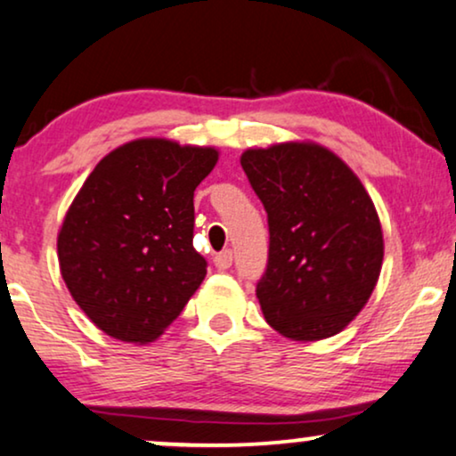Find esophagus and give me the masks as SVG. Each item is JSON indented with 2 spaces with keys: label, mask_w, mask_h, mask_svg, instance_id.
<instances>
[{
  "label": "esophagus",
  "mask_w": 456,
  "mask_h": 456,
  "mask_svg": "<svg viewBox=\"0 0 456 456\" xmlns=\"http://www.w3.org/2000/svg\"><path fill=\"white\" fill-rule=\"evenodd\" d=\"M213 264H216L217 271H228V268L232 266V251L230 249L219 251V254L213 257Z\"/></svg>",
  "instance_id": "1"
}]
</instances>
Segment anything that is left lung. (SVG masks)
<instances>
[{
	"label": "left lung",
	"mask_w": 456,
	"mask_h": 456,
	"mask_svg": "<svg viewBox=\"0 0 456 456\" xmlns=\"http://www.w3.org/2000/svg\"><path fill=\"white\" fill-rule=\"evenodd\" d=\"M240 167L268 213V266L256 288L264 319L291 340L338 334L383 268L372 199L345 160L313 142L249 148Z\"/></svg>",
	"instance_id": "obj_1"
}]
</instances>
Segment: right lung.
<instances>
[{"label":"right lung","instance_id":"add662e5","mask_svg":"<svg viewBox=\"0 0 456 456\" xmlns=\"http://www.w3.org/2000/svg\"><path fill=\"white\" fill-rule=\"evenodd\" d=\"M219 151L145 137L110 151L76 194L56 239L77 306L111 338L156 340L207 274L194 249V190Z\"/></svg>","mask_w":456,"mask_h":456}]
</instances>
